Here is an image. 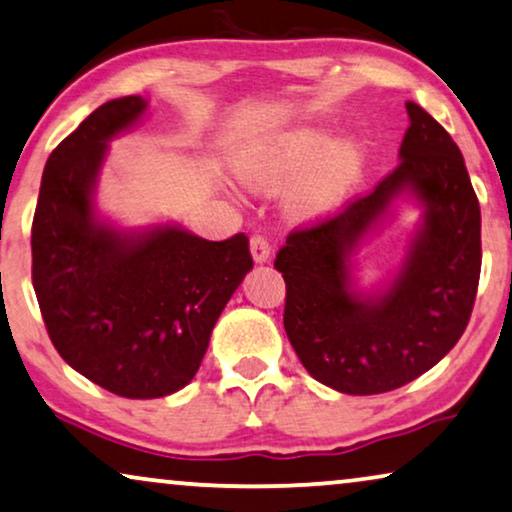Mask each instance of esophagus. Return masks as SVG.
I'll list each match as a JSON object with an SVG mask.
<instances>
[{"label":"esophagus","mask_w":512,"mask_h":512,"mask_svg":"<svg viewBox=\"0 0 512 512\" xmlns=\"http://www.w3.org/2000/svg\"><path fill=\"white\" fill-rule=\"evenodd\" d=\"M249 247H251V256H254L256 263H265L270 258V242L265 235H251L249 240Z\"/></svg>","instance_id":"esophagus-1"}]
</instances>
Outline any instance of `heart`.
<instances>
[{"instance_id": "heart-1", "label": "heart", "mask_w": 512, "mask_h": 512, "mask_svg": "<svg viewBox=\"0 0 512 512\" xmlns=\"http://www.w3.org/2000/svg\"><path fill=\"white\" fill-rule=\"evenodd\" d=\"M363 149L356 139L333 144L324 128H298L265 139L240 160V177L258 191H277L307 169L289 195V205L300 216L331 209L359 177Z\"/></svg>"}]
</instances>
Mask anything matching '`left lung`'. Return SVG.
I'll return each instance as SVG.
<instances>
[{
	"label": "left lung",
	"instance_id": "left-lung-1",
	"mask_svg": "<svg viewBox=\"0 0 512 512\" xmlns=\"http://www.w3.org/2000/svg\"><path fill=\"white\" fill-rule=\"evenodd\" d=\"M405 109L396 170L340 212L291 230L275 258L286 282L284 331L307 373L342 394H384L436 366L466 331L478 293L480 205L464 156L419 104ZM408 187L425 202L423 228L390 289L359 297L348 256Z\"/></svg>",
	"mask_w": 512,
	"mask_h": 512
}]
</instances>
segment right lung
I'll list each match as a JSON object with an SVG mask.
<instances>
[{
    "label": "right lung",
    "instance_id": "add662e5",
    "mask_svg": "<svg viewBox=\"0 0 512 512\" xmlns=\"http://www.w3.org/2000/svg\"><path fill=\"white\" fill-rule=\"evenodd\" d=\"M137 95L104 102L46 160L32 221V284L53 347L123 398H160L198 373L244 275L249 237L209 242L177 226L123 233L93 214L107 142L144 114Z\"/></svg>",
    "mask_w": 512,
    "mask_h": 512
}]
</instances>
